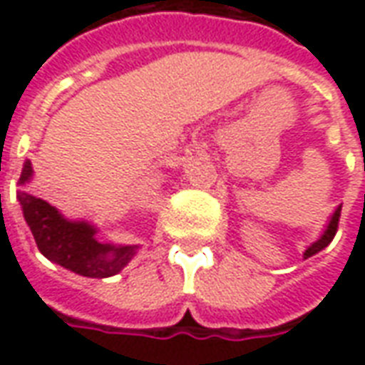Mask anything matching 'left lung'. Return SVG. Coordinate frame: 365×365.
<instances>
[{"mask_svg": "<svg viewBox=\"0 0 365 365\" xmlns=\"http://www.w3.org/2000/svg\"><path fill=\"white\" fill-rule=\"evenodd\" d=\"M340 209H342V205H338L336 209H334V213H332V217H330L329 225H327V229H324V232H322L321 237H319V240L317 242H313V245L307 248L305 252H303V258H311V256H314L317 252H321L322 248H327V246L332 242V238H334V235H336V229H338V219H340Z\"/></svg>", "mask_w": 365, "mask_h": 365, "instance_id": "left-lung-1", "label": "left lung"}]
</instances>
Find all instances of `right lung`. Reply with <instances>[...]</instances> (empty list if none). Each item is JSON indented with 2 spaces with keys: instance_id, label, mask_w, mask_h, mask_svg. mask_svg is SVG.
<instances>
[{
  "instance_id": "right-lung-1",
  "label": "right lung",
  "mask_w": 365,
  "mask_h": 365,
  "mask_svg": "<svg viewBox=\"0 0 365 365\" xmlns=\"http://www.w3.org/2000/svg\"><path fill=\"white\" fill-rule=\"evenodd\" d=\"M33 178L31 160L23 164L17 199L23 217L44 258L83 277H111L135 258L138 246L99 242L97 229L88 221H70L56 207L31 195L25 185Z\"/></svg>"
}]
</instances>
